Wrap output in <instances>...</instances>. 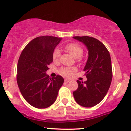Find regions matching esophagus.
I'll return each instance as SVG.
<instances>
[{"instance_id":"34e87169","label":"esophagus","mask_w":131,"mask_h":131,"mask_svg":"<svg viewBox=\"0 0 131 131\" xmlns=\"http://www.w3.org/2000/svg\"><path fill=\"white\" fill-rule=\"evenodd\" d=\"M69 82H70V80H68V79H65V80H64V82H65V83H68Z\"/></svg>"}]
</instances>
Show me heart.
Here are the masks:
<instances>
[{
    "label": "heart",
    "instance_id": "b5f03b06",
    "mask_svg": "<svg viewBox=\"0 0 131 131\" xmlns=\"http://www.w3.org/2000/svg\"><path fill=\"white\" fill-rule=\"evenodd\" d=\"M65 49L70 55H72L74 58H80L83 55V49L82 47L77 43H68L65 46ZM61 52L59 49H55L53 53V61H57L59 59ZM76 70L75 68H70V67H63L60 69V73L64 76H70L72 74V72Z\"/></svg>",
    "mask_w": 131,
    "mask_h": 131
}]
</instances>
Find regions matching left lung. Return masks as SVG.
<instances>
[{
	"mask_svg": "<svg viewBox=\"0 0 131 131\" xmlns=\"http://www.w3.org/2000/svg\"><path fill=\"white\" fill-rule=\"evenodd\" d=\"M87 47L88 59L83 70L87 81L78 80V88L73 92L78 104L89 108L101 102L111 84L112 68L110 55L103 43L90 36H73Z\"/></svg>",
	"mask_w": 131,
	"mask_h": 131,
	"instance_id": "left-lung-1",
	"label": "left lung"
}]
</instances>
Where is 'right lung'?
Wrapping results in <instances>:
<instances>
[{
	"label": "right lung",
	"mask_w": 131,
	"mask_h": 131,
	"mask_svg": "<svg viewBox=\"0 0 131 131\" xmlns=\"http://www.w3.org/2000/svg\"><path fill=\"white\" fill-rule=\"evenodd\" d=\"M61 38L37 37L30 41L21 53L17 68L19 89L26 101L37 108L50 106L57 99L64 83L62 76L51 78L46 74L53 62V53Z\"/></svg>",
	"instance_id": "1"
}]
</instances>
